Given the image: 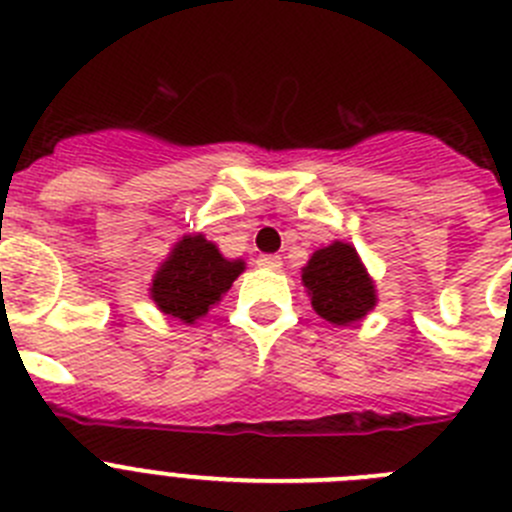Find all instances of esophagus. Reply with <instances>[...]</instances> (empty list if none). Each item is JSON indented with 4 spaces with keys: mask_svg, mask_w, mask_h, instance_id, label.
<instances>
[{
    "mask_svg": "<svg viewBox=\"0 0 512 512\" xmlns=\"http://www.w3.org/2000/svg\"><path fill=\"white\" fill-rule=\"evenodd\" d=\"M257 265L265 267V270H280V267H283V257H280V255H260V257H257Z\"/></svg>",
    "mask_w": 512,
    "mask_h": 512,
    "instance_id": "obj_1",
    "label": "esophagus"
}]
</instances>
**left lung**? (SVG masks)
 <instances>
[{"mask_svg":"<svg viewBox=\"0 0 512 512\" xmlns=\"http://www.w3.org/2000/svg\"><path fill=\"white\" fill-rule=\"evenodd\" d=\"M301 278L316 313L331 324H352L375 306V285L352 245L334 242L313 252Z\"/></svg>","mask_w":512,"mask_h":512,"instance_id":"1","label":"left lung"}]
</instances>
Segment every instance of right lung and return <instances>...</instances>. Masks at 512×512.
<instances>
[{
	"label": "right lung",
	"mask_w": 512,
	"mask_h": 512,
	"mask_svg": "<svg viewBox=\"0 0 512 512\" xmlns=\"http://www.w3.org/2000/svg\"><path fill=\"white\" fill-rule=\"evenodd\" d=\"M242 270L245 262L224 260L201 234L183 237L155 275L150 293L160 311L191 324L227 293Z\"/></svg>",
	"instance_id": "add662e5"
}]
</instances>
